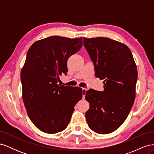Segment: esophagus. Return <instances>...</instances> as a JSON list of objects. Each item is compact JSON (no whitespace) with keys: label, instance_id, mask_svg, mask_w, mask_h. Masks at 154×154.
I'll return each instance as SVG.
<instances>
[{"label":"esophagus","instance_id":"esophagus-1","mask_svg":"<svg viewBox=\"0 0 154 154\" xmlns=\"http://www.w3.org/2000/svg\"><path fill=\"white\" fill-rule=\"evenodd\" d=\"M88 90L87 88H82V93H83V97H85V93L87 92V91Z\"/></svg>","mask_w":154,"mask_h":154}]
</instances>
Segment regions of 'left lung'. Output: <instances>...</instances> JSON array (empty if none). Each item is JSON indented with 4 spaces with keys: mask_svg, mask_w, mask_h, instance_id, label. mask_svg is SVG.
Here are the masks:
<instances>
[{
    "mask_svg": "<svg viewBox=\"0 0 154 154\" xmlns=\"http://www.w3.org/2000/svg\"><path fill=\"white\" fill-rule=\"evenodd\" d=\"M83 45L94 65L95 74L104 80L103 91L89 89L85 113L93 131L106 134L127 119L136 97L137 70L131 51L124 44L104 37L83 38Z\"/></svg>",
    "mask_w": 154,
    "mask_h": 154,
    "instance_id": "1",
    "label": "left lung"
}]
</instances>
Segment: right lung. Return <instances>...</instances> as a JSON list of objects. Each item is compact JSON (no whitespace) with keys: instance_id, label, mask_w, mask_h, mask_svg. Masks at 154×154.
Wrapping results in <instances>:
<instances>
[{"instance_id":"right-lung-1","label":"right lung","mask_w":154,"mask_h":154,"mask_svg":"<svg viewBox=\"0 0 154 154\" xmlns=\"http://www.w3.org/2000/svg\"><path fill=\"white\" fill-rule=\"evenodd\" d=\"M82 47V38L53 36L35 42L27 51L20 74L23 101L32 123L45 133L66 129L82 98L81 88L57 83L67 72L68 58Z\"/></svg>"}]
</instances>
